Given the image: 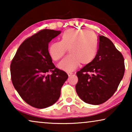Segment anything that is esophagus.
I'll return each mask as SVG.
<instances>
[{"label": "esophagus", "mask_w": 132, "mask_h": 132, "mask_svg": "<svg viewBox=\"0 0 132 132\" xmlns=\"http://www.w3.org/2000/svg\"><path fill=\"white\" fill-rule=\"evenodd\" d=\"M67 75L70 76L73 75V73H71V72H67Z\"/></svg>", "instance_id": "esophagus-1"}]
</instances>
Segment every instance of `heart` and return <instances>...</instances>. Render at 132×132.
I'll list each match as a JSON object with an SVG mask.
<instances>
[{
  "instance_id": "b5f03b06",
  "label": "heart",
  "mask_w": 132,
  "mask_h": 132,
  "mask_svg": "<svg viewBox=\"0 0 132 132\" xmlns=\"http://www.w3.org/2000/svg\"><path fill=\"white\" fill-rule=\"evenodd\" d=\"M61 41H55L48 47V54L52 60L60 59L68 49L70 55L59 63L58 67L66 71H72L79 64L91 63L96 56L98 40L94 32L88 29H70L61 36Z\"/></svg>"
}]
</instances>
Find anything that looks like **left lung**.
Wrapping results in <instances>:
<instances>
[{
  "mask_svg": "<svg viewBox=\"0 0 132 132\" xmlns=\"http://www.w3.org/2000/svg\"><path fill=\"white\" fill-rule=\"evenodd\" d=\"M122 54L113 43L99 35L98 49L94 59L77 72L76 91L86 103L98 105L112 96L123 77L125 67Z\"/></svg>",
  "mask_w": 132,
  "mask_h": 132,
  "instance_id": "obj_1",
  "label": "left lung"
}]
</instances>
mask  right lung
Returning a JSON list of instances; mask_svg holds the SVG:
<instances>
[{"label": "right lung", "instance_id": "1", "mask_svg": "<svg viewBox=\"0 0 132 132\" xmlns=\"http://www.w3.org/2000/svg\"><path fill=\"white\" fill-rule=\"evenodd\" d=\"M61 30L43 29L25 39L11 64L12 84L27 103L38 109L53 105L68 79L56 68L48 54V45Z\"/></svg>", "mask_w": 132, "mask_h": 132}]
</instances>
